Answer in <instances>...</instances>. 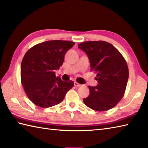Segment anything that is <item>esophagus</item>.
Masks as SVG:
<instances>
[{
    "mask_svg": "<svg viewBox=\"0 0 148 148\" xmlns=\"http://www.w3.org/2000/svg\"><path fill=\"white\" fill-rule=\"evenodd\" d=\"M74 86H76V87H79V86H82V85H81V84H79V83H78L75 82H74Z\"/></svg>",
    "mask_w": 148,
    "mask_h": 148,
    "instance_id": "1",
    "label": "esophagus"
}]
</instances>
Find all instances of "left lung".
Wrapping results in <instances>:
<instances>
[{
	"instance_id": "1",
	"label": "left lung",
	"mask_w": 148,
	"mask_h": 148,
	"mask_svg": "<svg viewBox=\"0 0 148 148\" xmlns=\"http://www.w3.org/2000/svg\"><path fill=\"white\" fill-rule=\"evenodd\" d=\"M78 47L87 54L91 71L97 74L96 86H88L85 105L94 110L104 112L117 105L122 99L128 83L129 71L123 55L111 43L105 41H88Z\"/></svg>"
}]
</instances>
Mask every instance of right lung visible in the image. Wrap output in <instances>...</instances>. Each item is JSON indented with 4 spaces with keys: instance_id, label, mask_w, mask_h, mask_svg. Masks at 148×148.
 <instances>
[{
    "instance_id": "add662e5",
    "label": "right lung",
    "mask_w": 148,
    "mask_h": 148,
    "mask_svg": "<svg viewBox=\"0 0 148 148\" xmlns=\"http://www.w3.org/2000/svg\"><path fill=\"white\" fill-rule=\"evenodd\" d=\"M75 43L51 40L36 44L26 52L21 63V82L27 97L34 105L49 108L60 103L74 85L56 77L66 52Z\"/></svg>"
}]
</instances>
